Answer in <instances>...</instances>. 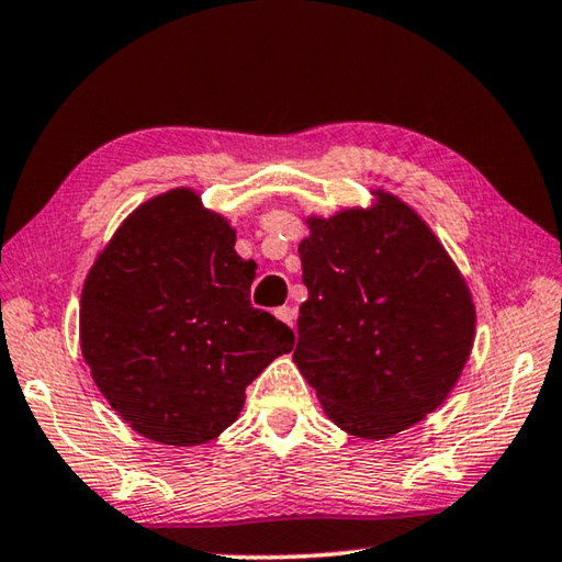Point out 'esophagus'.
Returning <instances> with one entry per match:
<instances>
[{"mask_svg":"<svg viewBox=\"0 0 562 562\" xmlns=\"http://www.w3.org/2000/svg\"><path fill=\"white\" fill-rule=\"evenodd\" d=\"M277 317L281 319V323H285L289 327H293V325H295V307H291V305H283V307H279V311H277Z\"/></svg>","mask_w":562,"mask_h":562,"instance_id":"esophagus-1","label":"esophagus"}]
</instances>
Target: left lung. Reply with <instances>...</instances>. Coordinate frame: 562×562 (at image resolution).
<instances>
[{
  "label": "left lung",
  "mask_w": 562,
  "mask_h": 562,
  "mask_svg": "<svg viewBox=\"0 0 562 562\" xmlns=\"http://www.w3.org/2000/svg\"><path fill=\"white\" fill-rule=\"evenodd\" d=\"M373 196L371 209L307 217L293 361L339 429L381 441L449 397L473 349L475 303L417 211L383 189Z\"/></svg>",
  "instance_id": "1"
}]
</instances>
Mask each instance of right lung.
<instances>
[{
  "label": "right lung",
  "instance_id": "right-lung-1",
  "mask_svg": "<svg viewBox=\"0 0 562 562\" xmlns=\"http://www.w3.org/2000/svg\"><path fill=\"white\" fill-rule=\"evenodd\" d=\"M235 239L196 191L171 189L137 205L87 273L82 357L145 439H215L243 412L245 387L295 345L291 327L251 307L257 265Z\"/></svg>",
  "mask_w": 562,
  "mask_h": 562
}]
</instances>
